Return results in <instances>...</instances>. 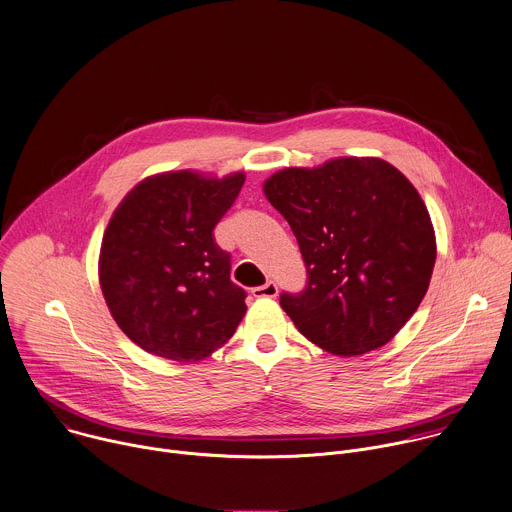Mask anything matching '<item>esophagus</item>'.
Listing matches in <instances>:
<instances>
[{
    "instance_id": "1",
    "label": "esophagus",
    "mask_w": 512,
    "mask_h": 512,
    "mask_svg": "<svg viewBox=\"0 0 512 512\" xmlns=\"http://www.w3.org/2000/svg\"><path fill=\"white\" fill-rule=\"evenodd\" d=\"M252 294H254L256 298H274V296L278 294V286H276L274 280H268L266 284L252 288Z\"/></svg>"
}]
</instances>
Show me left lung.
<instances>
[{"label": "left lung", "instance_id": "8db88e82", "mask_svg": "<svg viewBox=\"0 0 512 512\" xmlns=\"http://www.w3.org/2000/svg\"><path fill=\"white\" fill-rule=\"evenodd\" d=\"M264 193L296 236L304 290L280 294L296 329L329 353L363 355L389 343L430 286L436 236L416 187L375 157L290 167Z\"/></svg>", "mask_w": 512, "mask_h": 512}]
</instances>
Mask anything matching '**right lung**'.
<instances>
[{
	"instance_id": "1",
	"label": "right lung",
	"mask_w": 512,
	"mask_h": 512,
	"mask_svg": "<svg viewBox=\"0 0 512 512\" xmlns=\"http://www.w3.org/2000/svg\"><path fill=\"white\" fill-rule=\"evenodd\" d=\"M244 179L161 173L133 187L115 210L100 246V288L141 349L199 361L236 333L246 290L230 280V252L216 244L214 228Z\"/></svg>"
}]
</instances>
